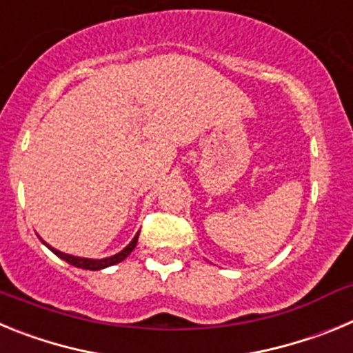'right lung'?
Wrapping results in <instances>:
<instances>
[{
    "mask_svg": "<svg viewBox=\"0 0 353 353\" xmlns=\"http://www.w3.org/2000/svg\"><path fill=\"white\" fill-rule=\"evenodd\" d=\"M138 236L139 233L132 239V242H130L129 245H127L123 251H120L118 254H114V256H109V258H104V260H88V258H77V256H70V254H65V252L61 251H56L54 248H51V245H48L46 242L43 244L48 245L49 249H51L52 252H54L56 256L61 258V260H65L67 263L74 265V267H77V269H84V270H101V269H105V267H111V265H117L120 263L121 260H125L127 256H129L130 252L134 251V248H136V244H138Z\"/></svg>",
    "mask_w": 353,
    "mask_h": 353,
    "instance_id": "right-lung-1",
    "label": "right lung"
}]
</instances>
